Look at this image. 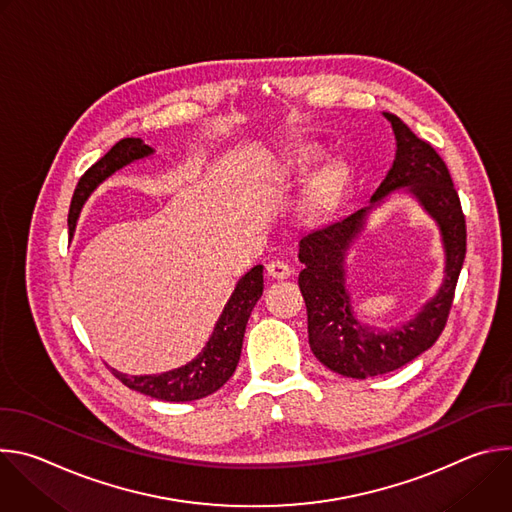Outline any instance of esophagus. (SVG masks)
<instances>
[{
	"label": "esophagus",
	"instance_id": "esophagus-1",
	"mask_svg": "<svg viewBox=\"0 0 512 512\" xmlns=\"http://www.w3.org/2000/svg\"><path fill=\"white\" fill-rule=\"evenodd\" d=\"M267 275L273 279H285L291 275V265L279 259H273L267 263Z\"/></svg>",
	"mask_w": 512,
	"mask_h": 512
}]
</instances>
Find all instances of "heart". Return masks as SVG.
Wrapping results in <instances>:
<instances>
[{
	"label": "heart",
	"mask_w": 512,
	"mask_h": 512,
	"mask_svg": "<svg viewBox=\"0 0 512 512\" xmlns=\"http://www.w3.org/2000/svg\"><path fill=\"white\" fill-rule=\"evenodd\" d=\"M314 160H316V154H314V152H300V154L296 156V160H294V166H296L298 170H304V168H308Z\"/></svg>",
	"instance_id": "obj_1"
}]
</instances>
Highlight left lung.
<instances>
[{
  "mask_svg": "<svg viewBox=\"0 0 512 512\" xmlns=\"http://www.w3.org/2000/svg\"><path fill=\"white\" fill-rule=\"evenodd\" d=\"M383 115L391 121L397 154L371 204L304 235L298 253L304 263L298 283L308 308L310 348L324 367L352 379L397 371L435 344L446 328L466 257V218L446 162L397 115ZM399 187L413 193L441 227L447 275L438 294L411 323L383 333L355 320L343 285V257L366 214Z\"/></svg>",
  "mask_w": 512,
  "mask_h": 512,
  "instance_id": "obj_1",
  "label": "left lung"
}]
</instances>
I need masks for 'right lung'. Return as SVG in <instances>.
I'll return each mask as SVG.
<instances>
[{"mask_svg":"<svg viewBox=\"0 0 512 512\" xmlns=\"http://www.w3.org/2000/svg\"><path fill=\"white\" fill-rule=\"evenodd\" d=\"M154 150L145 145L139 137H125L117 141L113 148L95 162L79 180L75 194H72L68 210V233L77 229V221L83 204L93 194V190L105 182L111 174L125 168L127 164L152 156ZM263 294V265L249 269L237 283L233 296L229 298L221 318H218L212 336L208 338L202 352L180 369L160 373V375H139L127 377L115 369L113 375L129 389L150 395L160 401H196L221 389L235 373L247 320Z\"/></svg>","mask_w":512,"mask_h":512,"instance_id":"obj_1","label":"right lung"}]
</instances>
